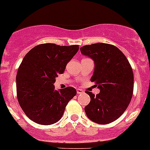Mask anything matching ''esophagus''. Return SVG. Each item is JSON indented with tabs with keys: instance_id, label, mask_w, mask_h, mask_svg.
Instances as JSON below:
<instances>
[{
	"instance_id": "34e87169",
	"label": "esophagus",
	"mask_w": 150,
	"mask_h": 150,
	"mask_svg": "<svg viewBox=\"0 0 150 150\" xmlns=\"http://www.w3.org/2000/svg\"><path fill=\"white\" fill-rule=\"evenodd\" d=\"M76 93H77L78 94H82V93H83V90H82V89H80V88H78L77 90H76Z\"/></svg>"
}]
</instances>
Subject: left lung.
Instances as JSON below:
<instances>
[{
    "label": "left lung",
    "instance_id": "obj_1",
    "mask_svg": "<svg viewBox=\"0 0 150 150\" xmlns=\"http://www.w3.org/2000/svg\"><path fill=\"white\" fill-rule=\"evenodd\" d=\"M82 54L94 62L91 78L100 90L94 95L86 91L91 101L85 107L88 117L98 124H107L120 117L128 107L133 94L134 75L125 55L117 47L105 43L85 45Z\"/></svg>",
    "mask_w": 150,
    "mask_h": 150
}]
</instances>
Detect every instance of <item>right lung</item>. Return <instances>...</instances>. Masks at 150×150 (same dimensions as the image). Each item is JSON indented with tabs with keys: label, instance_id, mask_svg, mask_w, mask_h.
I'll use <instances>...</instances> for the list:
<instances>
[{
	"label": "right lung",
	"instance_id": "add662e5",
	"mask_svg": "<svg viewBox=\"0 0 150 150\" xmlns=\"http://www.w3.org/2000/svg\"><path fill=\"white\" fill-rule=\"evenodd\" d=\"M78 50L79 45L47 43L34 47L24 56L16 75V89L19 105L30 120L51 125L61 119L76 90L57 91L53 84Z\"/></svg>",
	"mask_w": 150,
	"mask_h": 150
}]
</instances>
